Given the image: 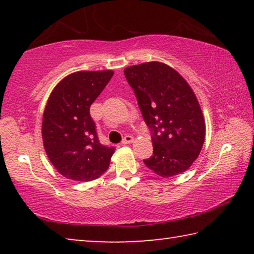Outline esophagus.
Listing matches in <instances>:
<instances>
[{"mask_svg": "<svg viewBox=\"0 0 254 254\" xmlns=\"http://www.w3.org/2000/svg\"><path fill=\"white\" fill-rule=\"evenodd\" d=\"M133 140H134V137L132 135H126L124 136V139L122 140V144H130L133 142Z\"/></svg>", "mask_w": 254, "mask_h": 254, "instance_id": "esophagus-1", "label": "esophagus"}]
</instances>
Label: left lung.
<instances>
[{
	"mask_svg": "<svg viewBox=\"0 0 254 254\" xmlns=\"http://www.w3.org/2000/svg\"><path fill=\"white\" fill-rule=\"evenodd\" d=\"M141 113L152 132L153 156L145 166L162 178L189 169L203 148L205 120L195 93L174 68L159 62L127 67Z\"/></svg>",
	"mask_w": 254,
	"mask_h": 254,
	"instance_id": "left-lung-1",
	"label": "left lung"
}]
</instances>
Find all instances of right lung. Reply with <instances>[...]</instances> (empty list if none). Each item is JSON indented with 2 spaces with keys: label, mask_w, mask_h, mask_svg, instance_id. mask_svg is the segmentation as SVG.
Segmentation results:
<instances>
[{
  "label": "right lung",
  "mask_w": 254,
  "mask_h": 254,
  "mask_svg": "<svg viewBox=\"0 0 254 254\" xmlns=\"http://www.w3.org/2000/svg\"><path fill=\"white\" fill-rule=\"evenodd\" d=\"M113 74V70L72 72L56 85L48 98L42 141L50 162L67 179L91 182L109 168L115 149L100 143L89 107Z\"/></svg>",
  "instance_id": "obj_1"
}]
</instances>
